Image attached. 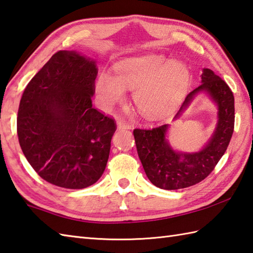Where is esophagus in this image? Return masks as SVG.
Masks as SVG:
<instances>
[{
	"label": "esophagus",
	"mask_w": 253,
	"mask_h": 253,
	"mask_svg": "<svg viewBox=\"0 0 253 253\" xmlns=\"http://www.w3.org/2000/svg\"><path fill=\"white\" fill-rule=\"evenodd\" d=\"M117 128L118 130H130V128H132V126L130 125V123H127L126 121L118 120L117 121Z\"/></svg>",
	"instance_id": "esophagus-1"
}]
</instances>
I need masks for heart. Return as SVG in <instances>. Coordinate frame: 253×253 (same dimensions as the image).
Masks as SVG:
<instances>
[{"label":"heart","instance_id":"1","mask_svg":"<svg viewBox=\"0 0 253 253\" xmlns=\"http://www.w3.org/2000/svg\"><path fill=\"white\" fill-rule=\"evenodd\" d=\"M191 73L181 61L165 55L127 59L115 65V75L101 72L95 90L99 104L108 110L123 100L126 89L133 91V101L148 120L172 111L187 94Z\"/></svg>","mask_w":253,"mask_h":253}]
</instances>
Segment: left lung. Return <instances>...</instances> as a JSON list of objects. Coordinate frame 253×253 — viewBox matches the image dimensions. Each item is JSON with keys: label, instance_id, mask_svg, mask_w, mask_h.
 I'll use <instances>...</instances> for the list:
<instances>
[{"label": "left lung", "instance_id": "left-lung-1", "mask_svg": "<svg viewBox=\"0 0 253 253\" xmlns=\"http://www.w3.org/2000/svg\"><path fill=\"white\" fill-rule=\"evenodd\" d=\"M201 79L202 84L185 97L173 120L179 119L201 92L210 97L217 107V123L202 149L194 153L174 151L167 138L169 125L133 131L143 168L149 181L157 188L178 190L199 183L213 171L228 147L235 123L233 91L212 70L203 69Z\"/></svg>", "mask_w": 253, "mask_h": 253}]
</instances>
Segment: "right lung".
<instances>
[{
	"mask_svg": "<svg viewBox=\"0 0 253 253\" xmlns=\"http://www.w3.org/2000/svg\"><path fill=\"white\" fill-rule=\"evenodd\" d=\"M96 61L59 51L26 86L17 116L24 155L45 181L84 189L98 181L109 158L115 120L92 107Z\"/></svg>",
	"mask_w": 253,
	"mask_h": 253,
	"instance_id": "obj_1",
	"label": "right lung"
}]
</instances>
